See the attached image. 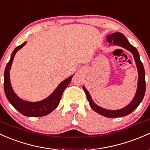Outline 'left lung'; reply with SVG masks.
I'll use <instances>...</instances> for the list:
<instances>
[{"instance_id":"obj_1","label":"left lung","mask_w":150,"mask_h":150,"mask_svg":"<svg viewBox=\"0 0 150 150\" xmlns=\"http://www.w3.org/2000/svg\"><path fill=\"white\" fill-rule=\"evenodd\" d=\"M107 41L109 43L113 44L114 45H118L124 47V48L127 49L129 51L133 54L135 62H136L137 67L138 69V74H139V78H138V87L136 95L134 98L132 100V101L125 108H122L120 110H116V111H110V110H106L102 108L101 107L98 106L94 103L93 100L91 98V95L88 92L86 88L83 86V88L84 91L86 92V96L88 102H89L91 108L99 114L102 115V116H105V117L108 118H116V117H122V116H125L131 113L133 111H134L139 103H141L142 100L144 96L146 90V83H145V72H144V66H143L142 62H141L139 58V54L136 48L132 46L127 39L126 38L125 36L123 34L119 32L113 33L111 35L107 37Z\"/></svg>"}]
</instances>
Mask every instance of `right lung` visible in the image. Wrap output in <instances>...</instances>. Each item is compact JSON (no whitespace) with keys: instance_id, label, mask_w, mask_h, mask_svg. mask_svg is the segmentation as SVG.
<instances>
[{"instance_id":"obj_1","label":"right lung","mask_w":150,"mask_h":150,"mask_svg":"<svg viewBox=\"0 0 150 150\" xmlns=\"http://www.w3.org/2000/svg\"><path fill=\"white\" fill-rule=\"evenodd\" d=\"M26 42H24L22 45H19L13 50L12 52L11 57L6 64V69L4 72V91L6 93V98L8 100V101L11 103V105L17 111H19L21 114L23 116H44L51 113L53 110L55 109L58 106L59 103L61 98H62L63 91H64L69 83H70L72 80V76L69 77L64 81L62 82L58 86V87L56 88V90L54 91L51 96H49L48 98L45 100H42L39 102H28L25 100H21V98L16 95L15 93L13 91L11 86L10 83V74L9 71L11 70V67L13 62L14 57H15L16 53L17 52L18 50L22 48Z\"/></svg>"}]
</instances>
